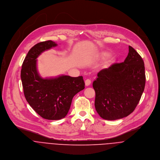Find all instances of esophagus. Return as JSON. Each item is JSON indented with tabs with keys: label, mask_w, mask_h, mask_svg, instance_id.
<instances>
[{
	"label": "esophagus",
	"mask_w": 160,
	"mask_h": 160,
	"mask_svg": "<svg viewBox=\"0 0 160 160\" xmlns=\"http://www.w3.org/2000/svg\"><path fill=\"white\" fill-rule=\"evenodd\" d=\"M91 82V81L89 79H86V81H85V84H86V86L90 85Z\"/></svg>",
	"instance_id": "34e87169"
}]
</instances>
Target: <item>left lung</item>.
Returning <instances> with one entry per match:
<instances>
[{"label": "left lung", "mask_w": 160, "mask_h": 160, "mask_svg": "<svg viewBox=\"0 0 160 160\" xmlns=\"http://www.w3.org/2000/svg\"><path fill=\"white\" fill-rule=\"evenodd\" d=\"M97 76L92 87L96 93L94 106L99 115L114 120L133 112L146 83L144 63L135 49L129 46L124 62L113 63Z\"/></svg>", "instance_id": "1"}]
</instances>
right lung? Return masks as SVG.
<instances>
[{
	"instance_id": "add662e5",
	"label": "right lung",
	"mask_w": 160,
	"mask_h": 160,
	"mask_svg": "<svg viewBox=\"0 0 160 160\" xmlns=\"http://www.w3.org/2000/svg\"><path fill=\"white\" fill-rule=\"evenodd\" d=\"M57 46L52 40L40 42L32 47L22 65L21 78L26 101L39 115L47 120L64 118L74 96L84 89L82 76L62 75L42 78L37 68V58L43 52Z\"/></svg>"
}]
</instances>
